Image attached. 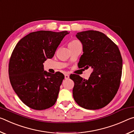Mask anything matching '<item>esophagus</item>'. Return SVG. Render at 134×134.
Listing matches in <instances>:
<instances>
[{"label": "esophagus", "instance_id": "esophagus-1", "mask_svg": "<svg viewBox=\"0 0 134 134\" xmlns=\"http://www.w3.org/2000/svg\"><path fill=\"white\" fill-rule=\"evenodd\" d=\"M64 77L65 79H69V75L67 74H65L64 75Z\"/></svg>", "mask_w": 134, "mask_h": 134}]
</instances>
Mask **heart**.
<instances>
[{
  "label": "heart",
  "mask_w": 134,
  "mask_h": 134,
  "mask_svg": "<svg viewBox=\"0 0 134 134\" xmlns=\"http://www.w3.org/2000/svg\"><path fill=\"white\" fill-rule=\"evenodd\" d=\"M79 42V41L77 40H74V41H72L71 42H70V43H72V42Z\"/></svg>",
  "instance_id": "b5f03b06"
}]
</instances>
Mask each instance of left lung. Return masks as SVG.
<instances>
[{
  "instance_id": "left-lung-1",
  "label": "left lung",
  "mask_w": 134,
  "mask_h": 134,
  "mask_svg": "<svg viewBox=\"0 0 134 134\" xmlns=\"http://www.w3.org/2000/svg\"><path fill=\"white\" fill-rule=\"evenodd\" d=\"M83 45L80 68L91 67L88 80L71 74L74 81L72 95L78 105L86 109L96 110L109 103L119 89L122 58L117 45L103 33L89 30L77 33Z\"/></svg>"
}]
</instances>
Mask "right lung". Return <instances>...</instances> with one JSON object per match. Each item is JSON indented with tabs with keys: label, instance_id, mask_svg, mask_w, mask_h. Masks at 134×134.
<instances>
[{
	"label": "right lung",
	"instance_id": "right-lung-1",
	"mask_svg": "<svg viewBox=\"0 0 134 134\" xmlns=\"http://www.w3.org/2000/svg\"><path fill=\"white\" fill-rule=\"evenodd\" d=\"M69 32L39 31L29 33L18 42L9 63L13 89L22 102L35 110H44L55 103L64 74L44 71L43 63L51 58Z\"/></svg>",
	"mask_w": 134,
	"mask_h": 134
}]
</instances>
